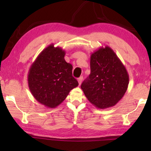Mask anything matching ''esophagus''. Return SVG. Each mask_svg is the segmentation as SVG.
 Returning a JSON list of instances; mask_svg holds the SVG:
<instances>
[{"instance_id": "obj_1", "label": "esophagus", "mask_w": 151, "mask_h": 151, "mask_svg": "<svg viewBox=\"0 0 151 151\" xmlns=\"http://www.w3.org/2000/svg\"><path fill=\"white\" fill-rule=\"evenodd\" d=\"M83 76H80V77H79V78H78V82L79 85H81L82 82H83Z\"/></svg>"}]
</instances>
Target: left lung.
I'll return each instance as SVG.
<instances>
[{
    "mask_svg": "<svg viewBox=\"0 0 151 151\" xmlns=\"http://www.w3.org/2000/svg\"><path fill=\"white\" fill-rule=\"evenodd\" d=\"M90 65V75L81 85L85 95L99 109L114 106L124 95L129 83L124 65L108 46L92 53Z\"/></svg>",
    "mask_w": 151,
    "mask_h": 151,
    "instance_id": "left-lung-1",
    "label": "left lung"
}]
</instances>
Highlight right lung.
<instances>
[{"label":"right lung","instance_id":"add662e5","mask_svg":"<svg viewBox=\"0 0 151 151\" xmlns=\"http://www.w3.org/2000/svg\"><path fill=\"white\" fill-rule=\"evenodd\" d=\"M65 51L51 44L30 66L28 84L32 96L48 108H55L78 85L73 76V66L65 60Z\"/></svg>","mask_w":151,"mask_h":151}]
</instances>
